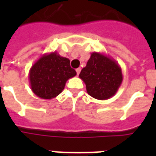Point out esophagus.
<instances>
[{
    "label": "esophagus",
    "instance_id": "esophagus-1",
    "mask_svg": "<svg viewBox=\"0 0 156 156\" xmlns=\"http://www.w3.org/2000/svg\"><path fill=\"white\" fill-rule=\"evenodd\" d=\"M80 71H81V69H80V68L76 69V72H77V75H78V74L80 73Z\"/></svg>",
    "mask_w": 156,
    "mask_h": 156
}]
</instances>
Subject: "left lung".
Here are the masks:
<instances>
[{
  "mask_svg": "<svg viewBox=\"0 0 156 156\" xmlns=\"http://www.w3.org/2000/svg\"><path fill=\"white\" fill-rule=\"evenodd\" d=\"M79 78L87 91L96 100H105L116 95L123 81L121 66L113 58L100 52H92Z\"/></svg>",
  "mask_w": 156,
  "mask_h": 156,
  "instance_id": "obj_1",
  "label": "left lung"
}]
</instances>
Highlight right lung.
Listing matches in <instances>:
<instances>
[{
	"label": "right lung",
	"instance_id": "add662e5",
	"mask_svg": "<svg viewBox=\"0 0 156 156\" xmlns=\"http://www.w3.org/2000/svg\"><path fill=\"white\" fill-rule=\"evenodd\" d=\"M68 58L56 52L45 53L35 61L29 71L30 89L35 95L52 100L62 92L68 79L77 74Z\"/></svg>",
	"mask_w": 156,
	"mask_h": 156
}]
</instances>
